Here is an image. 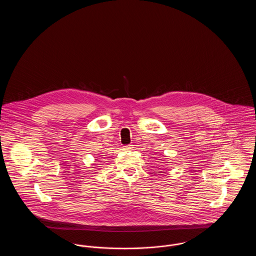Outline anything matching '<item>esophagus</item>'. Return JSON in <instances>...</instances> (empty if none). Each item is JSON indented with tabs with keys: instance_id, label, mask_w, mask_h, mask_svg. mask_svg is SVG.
<instances>
[{
	"instance_id": "esophagus-1",
	"label": "esophagus",
	"mask_w": 256,
	"mask_h": 256,
	"mask_svg": "<svg viewBox=\"0 0 256 256\" xmlns=\"http://www.w3.org/2000/svg\"><path fill=\"white\" fill-rule=\"evenodd\" d=\"M122 148H124V150H132L134 148V145L130 144V145H126V146H124Z\"/></svg>"
}]
</instances>
